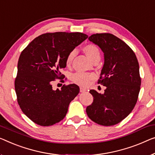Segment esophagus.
<instances>
[{
	"mask_svg": "<svg viewBox=\"0 0 155 155\" xmlns=\"http://www.w3.org/2000/svg\"><path fill=\"white\" fill-rule=\"evenodd\" d=\"M86 91H87V90L85 89V88H84V87H80V92H85Z\"/></svg>",
	"mask_w": 155,
	"mask_h": 155,
	"instance_id": "34e87169",
	"label": "esophagus"
}]
</instances>
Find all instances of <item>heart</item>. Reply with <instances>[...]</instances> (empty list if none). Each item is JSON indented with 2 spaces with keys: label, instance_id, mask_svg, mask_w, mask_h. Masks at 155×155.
<instances>
[{
  "label": "heart",
  "instance_id": "obj_1",
  "mask_svg": "<svg viewBox=\"0 0 155 155\" xmlns=\"http://www.w3.org/2000/svg\"><path fill=\"white\" fill-rule=\"evenodd\" d=\"M83 51L87 57L92 61H99L100 58V51L96 45L93 44H87L83 47ZM75 55L74 51L69 53L66 58V65L70 66ZM94 78V74L91 73L76 72L71 75V80L73 83L82 86H85L89 84L90 81Z\"/></svg>",
  "mask_w": 155,
  "mask_h": 155
}]
</instances>
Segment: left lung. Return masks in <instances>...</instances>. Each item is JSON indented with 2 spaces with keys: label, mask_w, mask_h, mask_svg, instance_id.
I'll use <instances>...</instances> for the list:
<instances>
[{
  "label": "left lung",
  "mask_w": 155,
  "mask_h": 155,
  "mask_svg": "<svg viewBox=\"0 0 155 155\" xmlns=\"http://www.w3.org/2000/svg\"><path fill=\"white\" fill-rule=\"evenodd\" d=\"M88 40L104 53L97 83L106 89L104 94L89 91L93 102L87 107V115L100 125H114L127 117L137 102L141 84L138 60L133 50L114 35L96 33Z\"/></svg>",
  "instance_id": "8db88e82"
}]
</instances>
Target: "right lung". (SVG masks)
Returning <instances> with one entry per match:
<instances>
[{"mask_svg":"<svg viewBox=\"0 0 155 155\" xmlns=\"http://www.w3.org/2000/svg\"><path fill=\"white\" fill-rule=\"evenodd\" d=\"M87 38L82 33L55 32L37 37L18 58L15 88L23 113L39 125L51 126L67 114L71 100L79 92L76 84L52 89L55 79L64 81L60 70L66 67L69 53Z\"/></svg>","mask_w":155,"mask_h":155,"instance_id":"obj_1","label":"right lung"}]
</instances>
